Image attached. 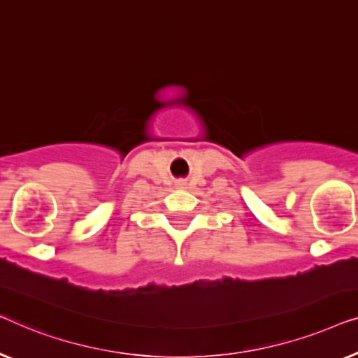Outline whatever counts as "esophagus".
<instances>
[{"instance_id": "1", "label": "esophagus", "mask_w": 358, "mask_h": 358, "mask_svg": "<svg viewBox=\"0 0 358 358\" xmlns=\"http://www.w3.org/2000/svg\"><path fill=\"white\" fill-rule=\"evenodd\" d=\"M183 185H185V183H178V186H181V188H183Z\"/></svg>"}]
</instances>
